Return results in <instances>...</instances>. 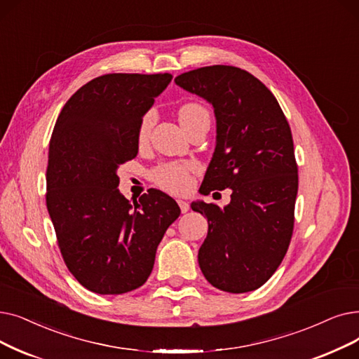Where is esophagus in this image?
I'll list each match as a JSON object with an SVG mask.
<instances>
[{
  "label": "esophagus",
  "mask_w": 359,
  "mask_h": 359,
  "mask_svg": "<svg viewBox=\"0 0 359 359\" xmlns=\"http://www.w3.org/2000/svg\"><path fill=\"white\" fill-rule=\"evenodd\" d=\"M177 204H179V207H180V210H182V212H188L189 211V204L186 201H183V199H177Z\"/></svg>",
  "instance_id": "obj_1"
}]
</instances>
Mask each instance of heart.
I'll use <instances>...</instances> for the list:
<instances>
[{"label": "heart", "mask_w": 359, "mask_h": 359, "mask_svg": "<svg viewBox=\"0 0 359 359\" xmlns=\"http://www.w3.org/2000/svg\"><path fill=\"white\" fill-rule=\"evenodd\" d=\"M204 113H207L204 107H201L198 104H184L179 110V120L180 123H183L198 114H204ZM152 123H154V114L149 111L142 117L141 123H139V128H137L139 144H144L148 139ZM191 173H192V165L171 163V164H163L157 168H154L151 173V179L155 184H158L160 188L168 192L183 194L191 188V183H192Z\"/></svg>", "instance_id": "b5f03b06"}]
</instances>
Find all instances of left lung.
Segmentation results:
<instances>
[{
    "instance_id": "left-lung-1",
    "label": "left lung",
    "mask_w": 359,
    "mask_h": 359,
    "mask_svg": "<svg viewBox=\"0 0 359 359\" xmlns=\"http://www.w3.org/2000/svg\"><path fill=\"white\" fill-rule=\"evenodd\" d=\"M175 82L214 108L215 149L202 194L231 189L224 208L191 205L208 220L201 271L220 290H255L283 261L293 231L298 165L289 123L270 89L239 67H201Z\"/></svg>"
}]
</instances>
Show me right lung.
Returning a JSON list of instances; mask_svg holds the SVG:
<instances>
[{"instance_id":"1","label":"right lung","mask_w":359,"mask_h":359,"mask_svg":"<svg viewBox=\"0 0 359 359\" xmlns=\"http://www.w3.org/2000/svg\"><path fill=\"white\" fill-rule=\"evenodd\" d=\"M170 73L95 77L61 110L50 141L46 208L69 271L83 287L121 294L142 286L176 201L149 189L130 204L117 168L137 155V128Z\"/></svg>"}]
</instances>
